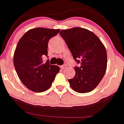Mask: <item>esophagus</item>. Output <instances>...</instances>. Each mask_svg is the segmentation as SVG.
I'll return each instance as SVG.
<instances>
[{
  "label": "esophagus",
  "mask_w": 124,
  "mask_h": 124,
  "mask_svg": "<svg viewBox=\"0 0 124 124\" xmlns=\"http://www.w3.org/2000/svg\"><path fill=\"white\" fill-rule=\"evenodd\" d=\"M67 67H68V66H67L66 65H62V66H60V68H61V69H66Z\"/></svg>",
  "instance_id": "obj_1"
}]
</instances>
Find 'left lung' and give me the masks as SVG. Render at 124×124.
<instances>
[{
	"instance_id": "8db88e82",
	"label": "left lung",
	"mask_w": 124,
	"mask_h": 124,
	"mask_svg": "<svg viewBox=\"0 0 124 124\" xmlns=\"http://www.w3.org/2000/svg\"><path fill=\"white\" fill-rule=\"evenodd\" d=\"M59 34L73 57L81 65L74 68L76 74L73 78L68 80L71 88L78 93L92 91L101 81L107 69L105 46L95 34L85 28L63 29Z\"/></svg>"
}]
</instances>
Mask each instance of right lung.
<instances>
[{
    "instance_id": "right-lung-1",
    "label": "right lung",
    "mask_w": 124,
    "mask_h": 124,
    "mask_svg": "<svg viewBox=\"0 0 124 124\" xmlns=\"http://www.w3.org/2000/svg\"><path fill=\"white\" fill-rule=\"evenodd\" d=\"M60 29L37 28L30 29L19 40L14 54V65L23 84L36 92L47 90L51 86L59 66L50 65L43 58L47 56L49 40Z\"/></svg>"
}]
</instances>
